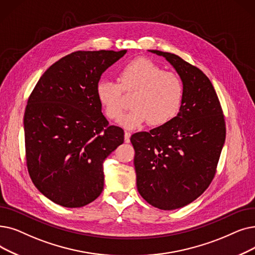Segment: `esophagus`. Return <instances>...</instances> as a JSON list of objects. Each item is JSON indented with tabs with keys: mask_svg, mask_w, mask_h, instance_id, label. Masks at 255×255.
<instances>
[{
	"mask_svg": "<svg viewBox=\"0 0 255 255\" xmlns=\"http://www.w3.org/2000/svg\"><path fill=\"white\" fill-rule=\"evenodd\" d=\"M130 136H131V133L129 131H125V142H129L130 141Z\"/></svg>",
	"mask_w": 255,
	"mask_h": 255,
	"instance_id": "1",
	"label": "esophagus"
}]
</instances>
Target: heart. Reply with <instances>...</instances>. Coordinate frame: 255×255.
<instances>
[{
  "label": "heart",
  "instance_id": "heart-1",
  "mask_svg": "<svg viewBox=\"0 0 255 255\" xmlns=\"http://www.w3.org/2000/svg\"><path fill=\"white\" fill-rule=\"evenodd\" d=\"M96 98L110 121L121 118L124 110V96L134 94L130 110L121 119V125L135 129L151 123L162 126L179 114L184 96L180 77L164 71L148 58H135L119 71L118 83L100 79L96 84Z\"/></svg>",
  "mask_w": 255,
  "mask_h": 255
}]
</instances>
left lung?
<instances>
[{"label":"left lung","mask_w":255,"mask_h":255,"mask_svg":"<svg viewBox=\"0 0 255 255\" xmlns=\"http://www.w3.org/2000/svg\"><path fill=\"white\" fill-rule=\"evenodd\" d=\"M163 56L179 74L184 96L170 123L138 132L130 140L135 150L137 191L154 207L172 210L190 204L212 183L226 127L223 109L208 77L175 54Z\"/></svg>","instance_id":"8db88e82"}]
</instances>
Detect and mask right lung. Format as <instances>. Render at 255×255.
<instances>
[{
    "label": "right lung",
    "mask_w": 255,
    "mask_h": 255,
    "mask_svg": "<svg viewBox=\"0 0 255 255\" xmlns=\"http://www.w3.org/2000/svg\"><path fill=\"white\" fill-rule=\"evenodd\" d=\"M126 52H73L33 88L24 117L26 163L32 182L54 203L82 207L103 191V161L124 142V130L109 125L95 90Z\"/></svg>",
    "instance_id": "right-lung-1"
}]
</instances>
